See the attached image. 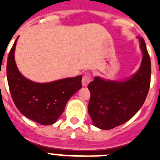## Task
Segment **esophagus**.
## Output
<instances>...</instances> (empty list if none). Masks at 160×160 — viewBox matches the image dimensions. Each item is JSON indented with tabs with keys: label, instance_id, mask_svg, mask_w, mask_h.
Listing matches in <instances>:
<instances>
[{
	"label": "esophagus",
	"instance_id": "obj_1",
	"mask_svg": "<svg viewBox=\"0 0 160 160\" xmlns=\"http://www.w3.org/2000/svg\"><path fill=\"white\" fill-rule=\"evenodd\" d=\"M90 81H91V75H90V73H86L85 75H83V77H82L83 86H87Z\"/></svg>",
	"mask_w": 160,
	"mask_h": 160
}]
</instances>
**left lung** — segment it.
<instances>
[{
  "label": "left lung",
  "mask_w": 160,
  "mask_h": 160,
  "mask_svg": "<svg viewBox=\"0 0 160 160\" xmlns=\"http://www.w3.org/2000/svg\"><path fill=\"white\" fill-rule=\"evenodd\" d=\"M143 60L139 71L125 81L95 77L88 85L90 99L88 112L95 126L111 129L124 124L139 111L145 101L151 77V62L143 38L139 39Z\"/></svg>",
  "instance_id": "left-lung-1"
}]
</instances>
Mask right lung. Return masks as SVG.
Wrapping results in <instances>:
<instances>
[{"instance_id":"add662e5","label":"right lung","mask_w":160,"mask_h":160,"mask_svg":"<svg viewBox=\"0 0 160 160\" xmlns=\"http://www.w3.org/2000/svg\"><path fill=\"white\" fill-rule=\"evenodd\" d=\"M17 38L9 52L6 63L7 81L12 100L26 118L43 125L54 124L64 112L68 100L82 87V76L44 84L27 80L20 73L15 62Z\"/></svg>"}]
</instances>
